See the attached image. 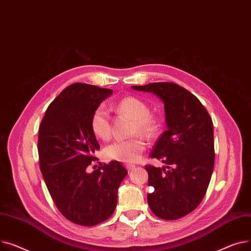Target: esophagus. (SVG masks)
<instances>
[{"label":"esophagus","instance_id":"1","mask_svg":"<svg viewBox=\"0 0 251 251\" xmlns=\"http://www.w3.org/2000/svg\"><path fill=\"white\" fill-rule=\"evenodd\" d=\"M135 167H136V166L132 165V164H126V168L127 169V171H131Z\"/></svg>","mask_w":251,"mask_h":251}]
</instances>
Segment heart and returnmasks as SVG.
Listing matches in <instances>:
<instances>
[{"mask_svg": "<svg viewBox=\"0 0 251 251\" xmlns=\"http://www.w3.org/2000/svg\"><path fill=\"white\" fill-rule=\"evenodd\" d=\"M116 109L120 113L126 114L134 120V134H140L146 138H152L157 134L159 129L158 119L149 113L148 105L139 98L125 97L117 102ZM91 128L97 138L102 140L109 138L111 132L110 116L104 105H99L93 111ZM145 148V142L139 137L128 140H117L103 149V155L108 160L134 163L140 159Z\"/></svg>", "mask_w": 251, "mask_h": 251, "instance_id": "1", "label": "heart"}]
</instances>
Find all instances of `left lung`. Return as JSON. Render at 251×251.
Returning <instances> with one entry per match:
<instances>
[{
    "instance_id": "8db88e82",
    "label": "left lung",
    "mask_w": 251,
    "mask_h": 251,
    "mask_svg": "<svg viewBox=\"0 0 251 251\" xmlns=\"http://www.w3.org/2000/svg\"><path fill=\"white\" fill-rule=\"evenodd\" d=\"M149 92L164 103L167 129L162 134L151 158L165 167L147 165L151 211L164 220H176L193 212L202 201L212 177L215 162L213 122L201 101L174 83L131 86ZM171 166L170 169L169 166Z\"/></svg>"
}]
</instances>
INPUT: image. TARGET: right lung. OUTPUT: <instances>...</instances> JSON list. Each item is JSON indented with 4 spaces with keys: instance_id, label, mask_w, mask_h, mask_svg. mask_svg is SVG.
<instances>
[{
    "instance_id": "obj_1",
    "label": "right lung",
    "mask_w": 251,
    "mask_h": 251,
    "mask_svg": "<svg viewBox=\"0 0 251 251\" xmlns=\"http://www.w3.org/2000/svg\"><path fill=\"white\" fill-rule=\"evenodd\" d=\"M111 94L106 88L72 84L50 103L38 130L40 170L50 194L64 217L81 226L97 225L113 214L127 174L119 161L87 171L100 148L91 116Z\"/></svg>"
}]
</instances>
